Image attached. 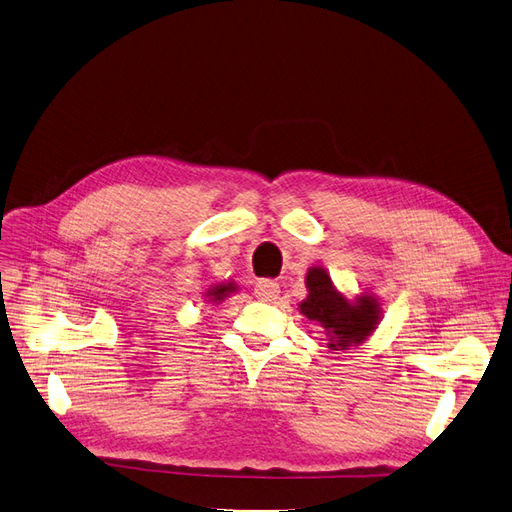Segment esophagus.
Listing matches in <instances>:
<instances>
[{
  "label": "esophagus",
  "mask_w": 512,
  "mask_h": 512,
  "mask_svg": "<svg viewBox=\"0 0 512 512\" xmlns=\"http://www.w3.org/2000/svg\"><path fill=\"white\" fill-rule=\"evenodd\" d=\"M255 295L261 301H274L280 295V286L274 280H259L255 286Z\"/></svg>",
  "instance_id": "obj_1"
}]
</instances>
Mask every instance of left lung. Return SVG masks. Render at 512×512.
Wrapping results in <instances>:
<instances>
[{"instance_id": "8db88e82", "label": "left lung", "mask_w": 512, "mask_h": 512, "mask_svg": "<svg viewBox=\"0 0 512 512\" xmlns=\"http://www.w3.org/2000/svg\"><path fill=\"white\" fill-rule=\"evenodd\" d=\"M307 297L299 303L301 314L326 332V347L343 351L358 347L379 328L383 318L381 301L372 293L347 297L332 282L322 265H314L305 274Z\"/></svg>"}]
</instances>
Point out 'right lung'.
I'll return each instance as SVG.
<instances>
[{
  "label": "right lung",
  "mask_w": 512,
  "mask_h": 512,
  "mask_svg": "<svg viewBox=\"0 0 512 512\" xmlns=\"http://www.w3.org/2000/svg\"><path fill=\"white\" fill-rule=\"evenodd\" d=\"M236 291H238V284L236 282H219V284L209 286L207 293H203V295H205V299H209V303L215 305V303H221V301H224L226 297H230Z\"/></svg>",
  "instance_id": "right-lung-1"
}]
</instances>
